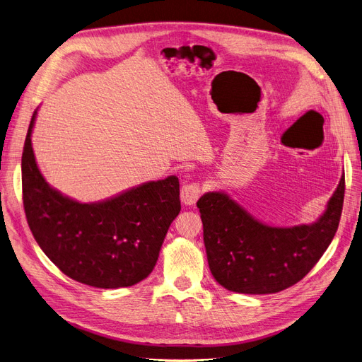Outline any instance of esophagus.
<instances>
[{"instance_id": "esophagus-1", "label": "esophagus", "mask_w": 362, "mask_h": 362, "mask_svg": "<svg viewBox=\"0 0 362 362\" xmlns=\"http://www.w3.org/2000/svg\"><path fill=\"white\" fill-rule=\"evenodd\" d=\"M201 197V185L199 183H186L182 186L180 199L185 205H194Z\"/></svg>"}]
</instances>
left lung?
I'll list each match as a JSON object with an SVG mask.
<instances>
[{
    "mask_svg": "<svg viewBox=\"0 0 362 362\" xmlns=\"http://www.w3.org/2000/svg\"><path fill=\"white\" fill-rule=\"evenodd\" d=\"M345 176L325 214L313 224L273 227L255 220L223 192H206L197 202L211 274L223 288L265 295L288 289L322 257L339 227Z\"/></svg>",
    "mask_w": 362,
    "mask_h": 362,
    "instance_id": "left-lung-1",
    "label": "left lung"
}]
</instances>
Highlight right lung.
<instances>
[{"instance_id":"add662e5","label":"right lung","mask_w":362,"mask_h":362,"mask_svg":"<svg viewBox=\"0 0 362 362\" xmlns=\"http://www.w3.org/2000/svg\"><path fill=\"white\" fill-rule=\"evenodd\" d=\"M33 112L22 156L23 206L45 255L70 279L100 289L146 279L180 213L179 179L148 182L101 202L82 204L52 189L36 165Z\"/></svg>"}]
</instances>
